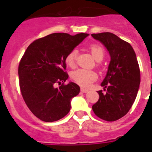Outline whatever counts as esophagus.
<instances>
[{
	"label": "esophagus",
	"mask_w": 152,
	"mask_h": 152,
	"mask_svg": "<svg viewBox=\"0 0 152 152\" xmlns=\"http://www.w3.org/2000/svg\"><path fill=\"white\" fill-rule=\"evenodd\" d=\"M80 91H81V92H83V93H88V90H87V89H85V88H80Z\"/></svg>",
	"instance_id": "1"
}]
</instances>
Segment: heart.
Masks as SVG:
<instances>
[{
  "label": "heart",
  "instance_id": "b5f03b06",
  "mask_svg": "<svg viewBox=\"0 0 152 152\" xmlns=\"http://www.w3.org/2000/svg\"><path fill=\"white\" fill-rule=\"evenodd\" d=\"M91 54L96 61H101L104 57V49L101 45L98 44H93L90 46ZM77 51L76 49L71 51L65 58V62L70 68H74L77 60ZM72 80L76 84L83 87H90L91 84L96 79L97 75L93 71L80 68L75 70L71 74Z\"/></svg>",
  "mask_w": 152,
  "mask_h": 152
}]
</instances>
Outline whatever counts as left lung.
Returning <instances> with one entry per match:
<instances>
[{
	"label": "left lung",
	"instance_id": "left-lung-1",
	"mask_svg": "<svg viewBox=\"0 0 152 152\" xmlns=\"http://www.w3.org/2000/svg\"><path fill=\"white\" fill-rule=\"evenodd\" d=\"M91 36L104 45L110 56L107 75L101 83L106 93L97 91L99 100L92 106V110L103 120L116 121L129 111L138 94L140 69L136 55L129 42L113 33Z\"/></svg>",
	"mask_w": 152,
	"mask_h": 152
}]
</instances>
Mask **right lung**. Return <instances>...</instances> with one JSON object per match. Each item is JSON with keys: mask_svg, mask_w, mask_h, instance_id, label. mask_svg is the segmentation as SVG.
Segmentation results:
<instances>
[{"mask_svg": "<svg viewBox=\"0 0 152 152\" xmlns=\"http://www.w3.org/2000/svg\"><path fill=\"white\" fill-rule=\"evenodd\" d=\"M88 36L52 33L33 41L24 52L18 68L20 88L28 108L42 121H57L69 113L80 87L64 84L68 77L65 58Z\"/></svg>", "mask_w": 152, "mask_h": 152, "instance_id": "obj_1", "label": "right lung"}]
</instances>
